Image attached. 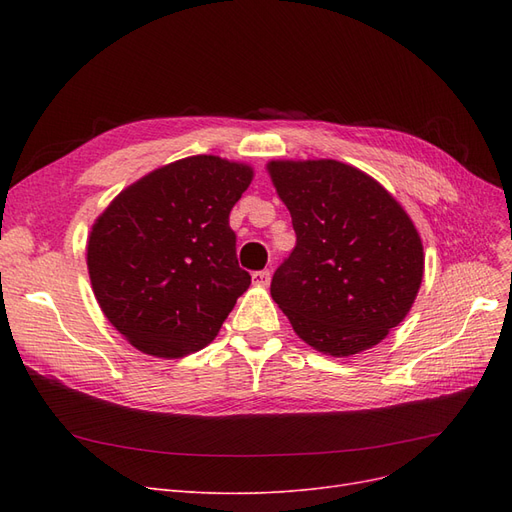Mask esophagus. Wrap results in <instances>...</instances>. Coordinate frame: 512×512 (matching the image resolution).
Wrapping results in <instances>:
<instances>
[{"mask_svg":"<svg viewBox=\"0 0 512 512\" xmlns=\"http://www.w3.org/2000/svg\"><path fill=\"white\" fill-rule=\"evenodd\" d=\"M252 280H254V284H258V286H269V282H271V271H269V269L254 271Z\"/></svg>","mask_w":512,"mask_h":512,"instance_id":"1","label":"esophagus"}]
</instances>
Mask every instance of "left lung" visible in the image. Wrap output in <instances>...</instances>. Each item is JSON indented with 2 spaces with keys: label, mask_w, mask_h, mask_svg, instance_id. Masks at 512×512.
<instances>
[{
  "label": "left lung",
  "mask_w": 512,
  "mask_h": 512,
  "mask_svg": "<svg viewBox=\"0 0 512 512\" xmlns=\"http://www.w3.org/2000/svg\"><path fill=\"white\" fill-rule=\"evenodd\" d=\"M297 245L271 297L305 344L350 356L406 318L423 280V243L397 200L335 160L271 162Z\"/></svg>",
  "instance_id": "8db88e82"
}]
</instances>
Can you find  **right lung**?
Wrapping results in <instances>:
<instances>
[{"label":"right lung","instance_id":"add662e5","mask_svg":"<svg viewBox=\"0 0 512 512\" xmlns=\"http://www.w3.org/2000/svg\"><path fill=\"white\" fill-rule=\"evenodd\" d=\"M252 168L194 156L123 190L91 228L87 267L104 316L160 359L205 348L252 282L230 209Z\"/></svg>","mask_w":512,"mask_h":512}]
</instances>
